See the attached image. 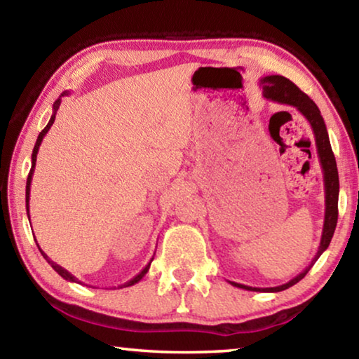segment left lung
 I'll return each mask as SVG.
<instances>
[{
	"mask_svg": "<svg viewBox=\"0 0 359 359\" xmlns=\"http://www.w3.org/2000/svg\"><path fill=\"white\" fill-rule=\"evenodd\" d=\"M261 88H263V96L269 101L280 102V104H288L296 107L304 117L307 118L309 123L312 126L313 136H315V145H317V154L321 169H323V180H325V223H323V233H321V241L318 252L315 255L313 259L311 261L306 269H304L299 276L291 278L288 283H283L280 287H272V288H253L247 287V285L229 282L231 285L238 288H244L248 291H267V293H277V291H283L290 287H293L294 283L302 280L304 277L311 267L315 264L321 253H323L327 247H330V242L332 239L334 229H336L337 224V203H339V172H337V165L336 158H334L330 136H327V130L325 125V120L321 117L320 109L317 104L309 98V96L301 92L296 85L290 81V79L283 76H266L259 81Z\"/></svg>",
	"mask_w": 359,
	"mask_h": 359,
	"instance_id": "left-lung-1",
	"label": "left lung"
}]
</instances>
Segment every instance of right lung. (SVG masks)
<instances>
[{
  "label": "right lung",
  "mask_w": 359,
  "mask_h": 359,
  "mask_svg": "<svg viewBox=\"0 0 359 359\" xmlns=\"http://www.w3.org/2000/svg\"><path fill=\"white\" fill-rule=\"evenodd\" d=\"M65 95H68V92H65L62 96H65ZM60 102H62V100H57L55 101V104H53V114H52V117H50V120H48V123H47V126L44 130H42L41 133H39V136H38V139H36V144H34V149H33V155H32V169H29V174H28V179H27V214H28V220H29V187H32V179H33V172H34V166H36V156H38V150H39V145H41V142H42V139H44V136L47 135V131L50 130V126L53 125V121H55V115H57V111H58V107H60ZM36 241V239H34ZM38 248H39V245H38ZM41 250V248H39ZM41 255L42 257H44L46 259H47V263L50 264L53 269H55V272H58L60 276H62L65 280H69V282H77V283H81L77 280V278L72 276V274H69L68 271L66 269H63L62 266H58L57 263H53V261L47 257V255L41 250ZM151 261H154V258H151L150 261H149V264L144 267V269L139 272V274L136 276V277H133L130 282H126L125 285H121V287H118V288H123V287H131V285H135V283H137L139 280H141V278L147 274L149 272V267H150V263Z\"/></svg>",
  "instance_id": "1"
}]
</instances>
